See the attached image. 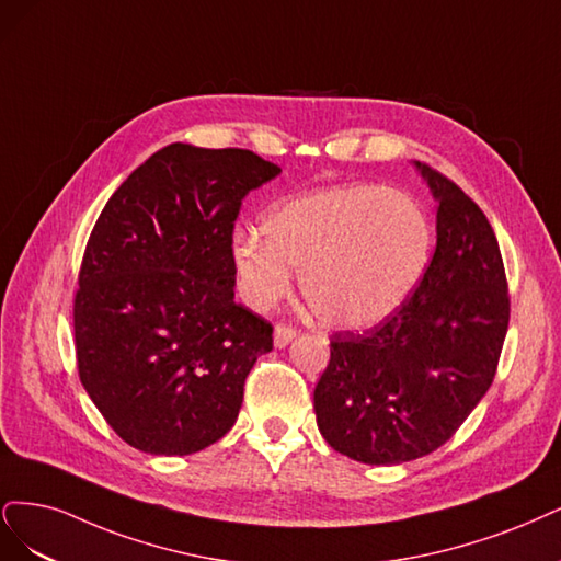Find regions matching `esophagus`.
Instances as JSON below:
<instances>
[{
  "instance_id": "34e87169",
  "label": "esophagus",
  "mask_w": 561,
  "mask_h": 561,
  "mask_svg": "<svg viewBox=\"0 0 561 561\" xmlns=\"http://www.w3.org/2000/svg\"><path fill=\"white\" fill-rule=\"evenodd\" d=\"M296 335H298V329L294 327V323H277V327H275V347H286Z\"/></svg>"
}]
</instances>
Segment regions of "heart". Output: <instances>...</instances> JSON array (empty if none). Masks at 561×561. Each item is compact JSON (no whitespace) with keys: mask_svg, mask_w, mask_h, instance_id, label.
<instances>
[{"mask_svg":"<svg viewBox=\"0 0 561 561\" xmlns=\"http://www.w3.org/2000/svg\"><path fill=\"white\" fill-rule=\"evenodd\" d=\"M265 240L240 232L232 261L256 310L275 305L300 273L319 319L360 329L387 319L420 284L433 232L405 193L373 184L335 186L284 201L267 211Z\"/></svg>","mask_w":561,"mask_h":561,"instance_id":"obj_1","label":"heart"}]
</instances>
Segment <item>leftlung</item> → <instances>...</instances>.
<instances>
[{
	"label": "left lung",
	"mask_w": 561,
	"mask_h": 561,
	"mask_svg": "<svg viewBox=\"0 0 561 561\" xmlns=\"http://www.w3.org/2000/svg\"><path fill=\"white\" fill-rule=\"evenodd\" d=\"M420 170L438 201L436 251L399 310L364 333L331 335L314 387L321 436L370 466L420 459L455 436L494 382L511 321L484 211L449 176Z\"/></svg>",
	"instance_id": "8db88e82"
}]
</instances>
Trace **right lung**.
<instances>
[{
    "mask_svg": "<svg viewBox=\"0 0 561 561\" xmlns=\"http://www.w3.org/2000/svg\"><path fill=\"white\" fill-rule=\"evenodd\" d=\"M279 174L249 149L170 144L90 232L75 294L81 385L116 436L184 457L224 438L273 323L234 302L242 201Z\"/></svg>",
    "mask_w": 561,
    "mask_h": 561,
    "instance_id": "right-lung-1",
    "label": "right lung"
}]
</instances>
